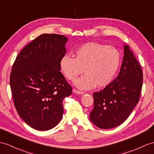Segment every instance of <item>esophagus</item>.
Masks as SVG:
<instances>
[{
	"label": "esophagus",
	"mask_w": 154,
	"mask_h": 154,
	"mask_svg": "<svg viewBox=\"0 0 154 154\" xmlns=\"http://www.w3.org/2000/svg\"><path fill=\"white\" fill-rule=\"evenodd\" d=\"M72 92H73V93H76V94H79V95H82V94H84V92L80 91H78V90L75 89H72Z\"/></svg>",
	"instance_id": "esophagus-1"
}]
</instances>
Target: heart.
I'll list each match as a JSON object with an SVG mask.
<instances>
[{"label":"heart","instance_id":"heart-1","mask_svg":"<svg viewBox=\"0 0 154 154\" xmlns=\"http://www.w3.org/2000/svg\"><path fill=\"white\" fill-rule=\"evenodd\" d=\"M121 55L117 49L95 42L84 44L75 51V58L65 55L60 61L64 76L74 80L78 75H85L74 81L80 89L106 87L113 79L120 63Z\"/></svg>","mask_w":154,"mask_h":154}]
</instances>
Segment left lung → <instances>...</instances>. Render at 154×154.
Returning a JSON list of instances; mask_svg holds the SVG:
<instances>
[{"label":"left lung","instance_id":"left-lung-1","mask_svg":"<svg viewBox=\"0 0 154 154\" xmlns=\"http://www.w3.org/2000/svg\"><path fill=\"white\" fill-rule=\"evenodd\" d=\"M120 71L116 79L99 92L93 93L94 108L89 114L93 124L111 129L128 118L140 99L143 76L133 51L124 45Z\"/></svg>","mask_w":154,"mask_h":154}]
</instances>
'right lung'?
I'll return each mask as SVG.
<instances>
[{
	"label": "right lung",
	"instance_id": "add662e5",
	"mask_svg": "<svg viewBox=\"0 0 154 154\" xmlns=\"http://www.w3.org/2000/svg\"><path fill=\"white\" fill-rule=\"evenodd\" d=\"M68 38L43 34L20 52L10 77L14 106L19 116L32 128L50 130L61 120L63 100L72 87L60 72Z\"/></svg>",
	"mask_w": 154,
	"mask_h": 154
}]
</instances>
